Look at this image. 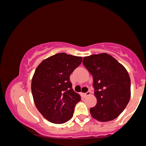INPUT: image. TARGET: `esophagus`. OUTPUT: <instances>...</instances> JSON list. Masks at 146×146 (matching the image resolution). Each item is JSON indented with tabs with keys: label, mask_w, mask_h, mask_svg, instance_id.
<instances>
[{
	"label": "esophagus",
	"mask_w": 146,
	"mask_h": 146,
	"mask_svg": "<svg viewBox=\"0 0 146 146\" xmlns=\"http://www.w3.org/2000/svg\"><path fill=\"white\" fill-rule=\"evenodd\" d=\"M90 95V91H88V92H87V93H82V96H84V97L89 96Z\"/></svg>",
	"instance_id": "esophagus-1"
}]
</instances>
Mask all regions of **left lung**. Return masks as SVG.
Here are the masks:
<instances>
[{"mask_svg": "<svg viewBox=\"0 0 146 146\" xmlns=\"http://www.w3.org/2000/svg\"><path fill=\"white\" fill-rule=\"evenodd\" d=\"M83 64L93 75L97 104L90 109L91 116L106 122L117 118L130 99V78L125 68L106 53L84 58Z\"/></svg>", "mask_w": 146, "mask_h": 146, "instance_id": "8db88e82", "label": "left lung"}]
</instances>
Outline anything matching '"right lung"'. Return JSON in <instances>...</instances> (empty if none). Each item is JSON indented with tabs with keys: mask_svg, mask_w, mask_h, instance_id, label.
<instances>
[{
	"mask_svg": "<svg viewBox=\"0 0 146 146\" xmlns=\"http://www.w3.org/2000/svg\"><path fill=\"white\" fill-rule=\"evenodd\" d=\"M82 58L59 53L43 60L31 80V92L36 108L53 123H64L73 117L81 97L72 88L70 75Z\"/></svg>",
	"mask_w": 146,
	"mask_h": 146,
	"instance_id": "right-lung-1",
	"label": "right lung"
}]
</instances>
